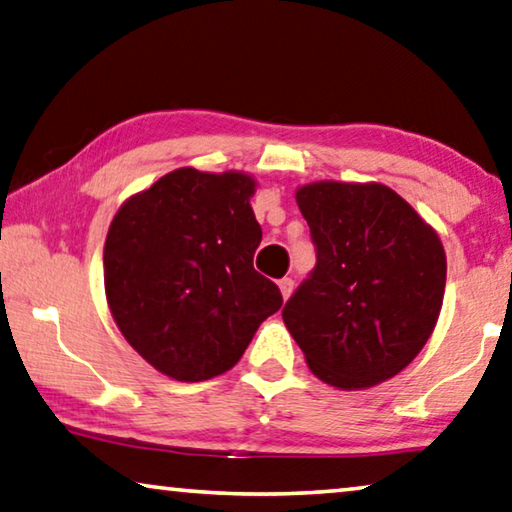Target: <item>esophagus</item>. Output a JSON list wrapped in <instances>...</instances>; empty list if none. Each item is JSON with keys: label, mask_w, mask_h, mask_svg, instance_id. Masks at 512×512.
<instances>
[{"label": "esophagus", "mask_w": 512, "mask_h": 512, "mask_svg": "<svg viewBox=\"0 0 512 512\" xmlns=\"http://www.w3.org/2000/svg\"><path fill=\"white\" fill-rule=\"evenodd\" d=\"M278 287H280V292H282V299H289V294L294 292V278H282L280 282H278Z\"/></svg>", "instance_id": "34e87169"}]
</instances>
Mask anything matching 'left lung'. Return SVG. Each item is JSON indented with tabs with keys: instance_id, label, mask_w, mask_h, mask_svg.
Wrapping results in <instances>:
<instances>
[{
	"instance_id": "8db88e82",
	"label": "left lung",
	"mask_w": 512,
	"mask_h": 512,
	"mask_svg": "<svg viewBox=\"0 0 512 512\" xmlns=\"http://www.w3.org/2000/svg\"><path fill=\"white\" fill-rule=\"evenodd\" d=\"M296 202L317 264L282 319L305 363L345 391L395 377L439 319L446 253L437 232L381 183H310Z\"/></svg>"
}]
</instances>
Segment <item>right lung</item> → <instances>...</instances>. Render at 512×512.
Listing matches in <instances>:
<instances>
[{
    "instance_id": "right-lung-1",
    "label": "right lung",
    "mask_w": 512,
    "mask_h": 512,
    "mask_svg": "<svg viewBox=\"0 0 512 512\" xmlns=\"http://www.w3.org/2000/svg\"><path fill=\"white\" fill-rule=\"evenodd\" d=\"M248 174L181 167L114 216L103 250L105 294L131 347L163 375L204 381L234 368L278 285L255 271L262 241Z\"/></svg>"
}]
</instances>
